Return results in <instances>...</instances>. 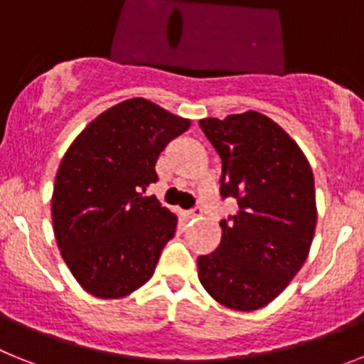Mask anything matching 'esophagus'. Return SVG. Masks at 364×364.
I'll return each instance as SVG.
<instances>
[{"instance_id":"obj_1","label":"esophagus","mask_w":364,"mask_h":364,"mask_svg":"<svg viewBox=\"0 0 364 364\" xmlns=\"http://www.w3.org/2000/svg\"><path fill=\"white\" fill-rule=\"evenodd\" d=\"M201 214H203V210H201V207H196V208H192V210H188V213H186V218H200Z\"/></svg>"}]
</instances>
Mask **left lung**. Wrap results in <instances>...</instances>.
Returning <instances> with one entry per match:
<instances>
[{"label":"left lung","mask_w":364,"mask_h":364,"mask_svg":"<svg viewBox=\"0 0 364 364\" xmlns=\"http://www.w3.org/2000/svg\"><path fill=\"white\" fill-rule=\"evenodd\" d=\"M200 126L221 157V196L240 210L220 223V245L198 258V277L227 308H264L308 258L317 225L314 172L299 144L262 113Z\"/></svg>","instance_id":"8db88e82"}]
</instances>
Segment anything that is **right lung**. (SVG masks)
I'll list each match as a JSON object with an SVG mask.
<instances>
[{
  "label": "right lung",
  "instance_id": "right-lung-1",
  "mask_svg": "<svg viewBox=\"0 0 364 364\" xmlns=\"http://www.w3.org/2000/svg\"><path fill=\"white\" fill-rule=\"evenodd\" d=\"M188 119L128 99L84 128L60 163L50 201L60 255L87 293L121 299L148 282L178 216L143 196Z\"/></svg>",
  "mask_w": 364,
  "mask_h": 364
}]
</instances>
